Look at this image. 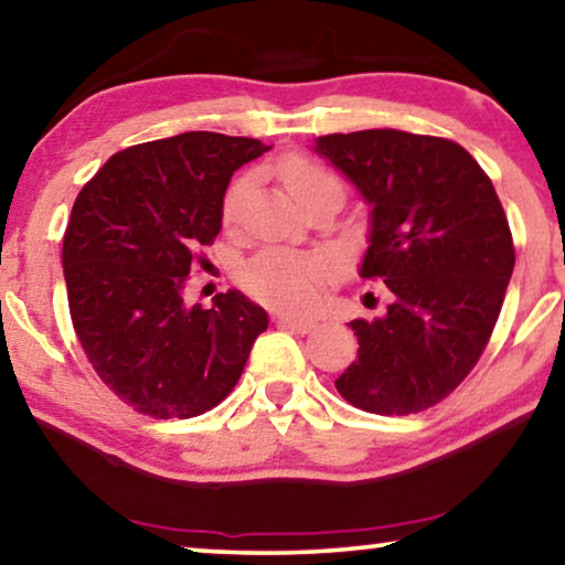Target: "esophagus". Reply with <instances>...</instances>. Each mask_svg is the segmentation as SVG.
Instances as JSON below:
<instances>
[{"mask_svg":"<svg viewBox=\"0 0 565 565\" xmlns=\"http://www.w3.org/2000/svg\"><path fill=\"white\" fill-rule=\"evenodd\" d=\"M279 324L286 327V330L299 332V334H307V332L315 330V322H309V319H299V317H289V315H281Z\"/></svg>","mask_w":565,"mask_h":565,"instance_id":"obj_1","label":"esophagus"}]
</instances>
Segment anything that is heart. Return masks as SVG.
<instances>
[{"instance_id":"b5f03b06","label":"heart","mask_w":565,"mask_h":565,"mask_svg":"<svg viewBox=\"0 0 565 565\" xmlns=\"http://www.w3.org/2000/svg\"><path fill=\"white\" fill-rule=\"evenodd\" d=\"M286 190L299 202L309 200L322 190H334L342 195L340 180L324 167L311 162L307 157L291 154L276 167ZM250 188V177L243 174L231 182L223 198V221L233 223L238 217L241 202ZM330 260L319 254L291 248H266L254 256L243 268V284L256 299L266 301L284 311H309L319 301L324 281L330 279Z\"/></svg>"}]
</instances>
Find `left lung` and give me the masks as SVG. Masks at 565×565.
<instances>
[{"mask_svg":"<svg viewBox=\"0 0 565 565\" xmlns=\"http://www.w3.org/2000/svg\"><path fill=\"white\" fill-rule=\"evenodd\" d=\"M311 149L367 202L358 274L391 291L381 317L350 322L360 350L337 391L370 414H418L465 381L500 317L515 248L498 192L449 139L367 129Z\"/></svg>","mask_w":565,"mask_h":565,"instance_id":"1","label":"left lung"}]
</instances>
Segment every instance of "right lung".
<instances>
[{"mask_svg": "<svg viewBox=\"0 0 565 565\" xmlns=\"http://www.w3.org/2000/svg\"><path fill=\"white\" fill-rule=\"evenodd\" d=\"M271 147L184 131L114 154L81 190L63 238L75 334L108 388L139 414L192 418L246 367L268 315L238 289L184 301L192 250L221 233L233 172Z\"/></svg>", "mask_w": 565, "mask_h": 565, "instance_id": "right-lung-1", "label": "right lung"}]
</instances>
